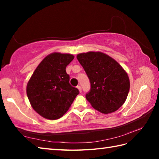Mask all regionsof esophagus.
Segmentation results:
<instances>
[{
  "instance_id": "esophagus-1",
  "label": "esophagus",
  "mask_w": 159,
  "mask_h": 159,
  "mask_svg": "<svg viewBox=\"0 0 159 159\" xmlns=\"http://www.w3.org/2000/svg\"><path fill=\"white\" fill-rule=\"evenodd\" d=\"M77 88H78V89H79V92H80V93H81V92H82V89H81V87H80V85H78V86H77Z\"/></svg>"
}]
</instances>
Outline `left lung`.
<instances>
[{
    "label": "left lung",
    "instance_id": "left-lung-1",
    "mask_svg": "<svg viewBox=\"0 0 159 159\" xmlns=\"http://www.w3.org/2000/svg\"><path fill=\"white\" fill-rule=\"evenodd\" d=\"M90 82L85 98L94 109L109 114L121 107L130 90V80L122 66L101 52H88L77 55Z\"/></svg>",
    "mask_w": 159,
    "mask_h": 159
}]
</instances>
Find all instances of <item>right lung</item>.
I'll return each mask as SVG.
<instances>
[{
	"label": "right lung",
	"mask_w": 159,
	"mask_h": 159,
	"mask_svg": "<svg viewBox=\"0 0 159 159\" xmlns=\"http://www.w3.org/2000/svg\"><path fill=\"white\" fill-rule=\"evenodd\" d=\"M70 54L53 52L42 60L26 86L31 107L45 118L55 120L68 111L79 94L69 83L66 67L74 60Z\"/></svg>",
	"instance_id": "1"
}]
</instances>
